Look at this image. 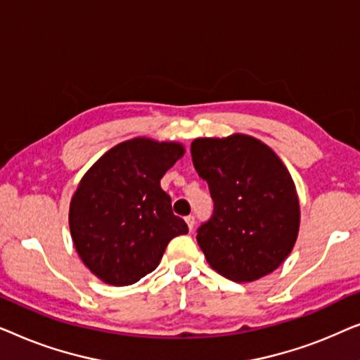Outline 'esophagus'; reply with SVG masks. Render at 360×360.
Here are the masks:
<instances>
[{"label": "esophagus", "instance_id": "esophagus-1", "mask_svg": "<svg viewBox=\"0 0 360 360\" xmlns=\"http://www.w3.org/2000/svg\"><path fill=\"white\" fill-rule=\"evenodd\" d=\"M185 223H186V226H188L190 231H193V228H195V218H193V216H186Z\"/></svg>", "mask_w": 360, "mask_h": 360}]
</instances>
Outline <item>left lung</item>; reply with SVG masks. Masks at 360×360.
<instances>
[{
  "mask_svg": "<svg viewBox=\"0 0 360 360\" xmlns=\"http://www.w3.org/2000/svg\"><path fill=\"white\" fill-rule=\"evenodd\" d=\"M191 159L210 186L214 211L196 240L216 272L254 282L278 269L300 229V201L280 157L248 134L198 137Z\"/></svg>",
  "mask_w": 360,
  "mask_h": 360,
  "instance_id": "1",
  "label": "left lung"
}]
</instances>
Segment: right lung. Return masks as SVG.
I'll return each instance as SVG.
<instances>
[{"instance_id":"1","label":"right lung","mask_w":360,"mask_h":360,"mask_svg":"<svg viewBox=\"0 0 360 360\" xmlns=\"http://www.w3.org/2000/svg\"><path fill=\"white\" fill-rule=\"evenodd\" d=\"M184 154L180 142L134 137L103 154L83 175L68 224L82 262L105 283L139 282L155 270L167 244L188 233L160 188L162 176Z\"/></svg>"}]
</instances>
